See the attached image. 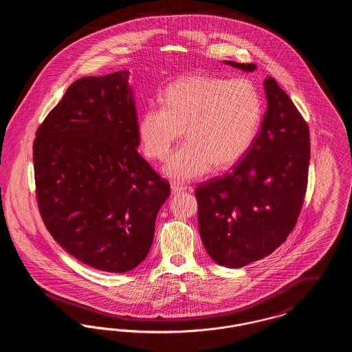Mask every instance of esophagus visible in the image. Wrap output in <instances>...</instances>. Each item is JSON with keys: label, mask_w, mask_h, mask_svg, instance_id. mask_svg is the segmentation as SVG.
Instances as JSON below:
<instances>
[{"label": "esophagus", "mask_w": 352, "mask_h": 352, "mask_svg": "<svg viewBox=\"0 0 352 352\" xmlns=\"http://www.w3.org/2000/svg\"><path fill=\"white\" fill-rule=\"evenodd\" d=\"M170 187H171V191H173L174 194L184 192V190H186V187H184V184H177V182H171Z\"/></svg>", "instance_id": "obj_1"}]
</instances>
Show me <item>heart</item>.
<instances>
[{
    "label": "heart",
    "instance_id": "b5f03b06",
    "mask_svg": "<svg viewBox=\"0 0 352 352\" xmlns=\"http://www.w3.org/2000/svg\"><path fill=\"white\" fill-rule=\"evenodd\" d=\"M165 105L148 108L138 122L146 157L164 161L186 129L188 138L165 166L175 179H191L237 164L260 131L264 105L257 85L247 78L191 75L165 91Z\"/></svg>",
    "mask_w": 352,
    "mask_h": 352
}]
</instances>
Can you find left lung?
Listing matches in <instances>:
<instances>
[{"label": "left lung", "mask_w": 352, "mask_h": 352, "mask_svg": "<svg viewBox=\"0 0 352 352\" xmlns=\"http://www.w3.org/2000/svg\"><path fill=\"white\" fill-rule=\"evenodd\" d=\"M253 71V63L227 60ZM268 109L248 153L232 171L197 186L203 245L223 267L240 268L277 250L293 231L306 195L309 125L277 82L264 80Z\"/></svg>", "instance_id": "obj_1"}]
</instances>
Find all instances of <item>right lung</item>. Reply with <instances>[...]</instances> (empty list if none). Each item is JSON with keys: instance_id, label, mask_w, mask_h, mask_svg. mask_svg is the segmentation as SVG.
Listing matches in <instances>:
<instances>
[{"instance_id": "right-lung-1", "label": "right lung", "mask_w": 352, "mask_h": 352, "mask_svg": "<svg viewBox=\"0 0 352 352\" xmlns=\"http://www.w3.org/2000/svg\"><path fill=\"white\" fill-rule=\"evenodd\" d=\"M129 71L78 79L33 144L41 218L62 248L92 268L124 273L151 250L170 184L145 161Z\"/></svg>"}]
</instances>
